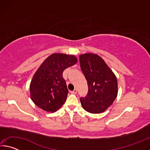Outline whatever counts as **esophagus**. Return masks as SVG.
<instances>
[{
    "instance_id": "obj_1",
    "label": "esophagus",
    "mask_w": 150,
    "mask_h": 150,
    "mask_svg": "<svg viewBox=\"0 0 150 150\" xmlns=\"http://www.w3.org/2000/svg\"><path fill=\"white\" fill-rule=\"evenodd\" d=\"M71 94H73V95H75V94L77 93V89H74L72 91H71Z\"/></svg>"
}]
</instances>
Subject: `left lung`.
<instances>
[{
    "label": "left lung",
    "mask_w": 150,
    "mask_h": 150,
    "mask_svg": "<svg viewBox=\"0 0 150 150\" xmlns=\"http://www.w3.org/2000/svg\"><path fill=\"white\" fill-rule=\"evenodd\" d=\"M80 67L87 81L88 93L80 98L83 108L96 114L105 111L116 99L118 83L115 75L102 58L94 54L79 56Z\"/></svg>",
    "instance_id": "8db88e82"
}]
</instances>
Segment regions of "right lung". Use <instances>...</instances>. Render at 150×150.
<instances>
[{
  "instance_id": "add662e5",
  "label": "right lung",
  "mask_w": 150,
  "mask_h": 150,
  "mask_svg": "<svg viewBox=\"0 0 150 150\" xmlns=\"http://www.w3.org/2000/svg\"><path fill=\"white\" fill-rule=\"evenodd\" d=\"M77 62L73 55L63 54H52L44 60L35 73L30 86V96L35 105L52 112L61 108L68 94L63 72Z\"/></svg>"
}]
</instances>
